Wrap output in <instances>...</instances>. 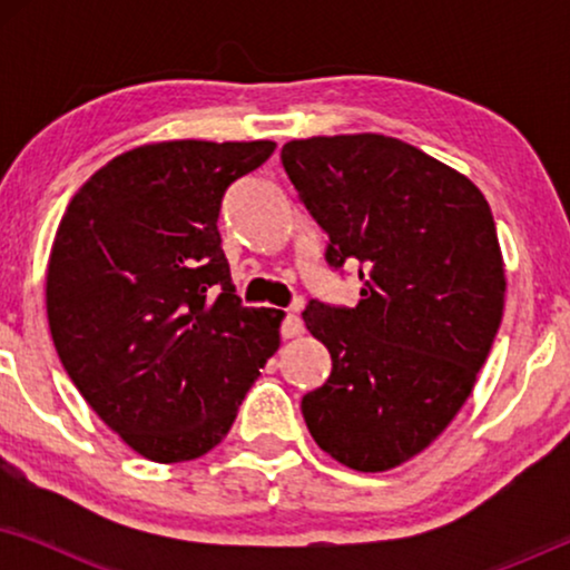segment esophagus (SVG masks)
Segmentation results:
<instances>
[{
	"label": "esophagus",
	"instance_id": "esophagus-1",
	"mask_svg": "<svg viewBox=\"0 0 570 570\" xmlns=\"http://www.w3.org/2000/svg\"><path fill=\"white\" fill-rule=\"evenodd\" d=\"M279 332H283V337H285V340L301 337V334H303V322H301V316L287 314V316L283 318V326H279Z\"/></svg>",
	"mask_w": 570,
	"mask_h": 570
}]
</instances>
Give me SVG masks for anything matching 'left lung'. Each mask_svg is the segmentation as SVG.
Masks as SVG:
<instances>
[{"label":"left lung","instance_id":"1","mask_svg":"<svg viewBox=\"0 0 570 570\" xmlns=\"http://www.w3.org/2000/svg\"><path fill=\"white\" fill-rule=\"evenodd\" d=\"M283 166L330 236L326 264H361V301H311L306 330L332 373L303 396L311 435L357 472L431 446L472 394L503 318L505 269L470 178L384 135L293 139Z\"/></svg>","mask_w":570,"mask_h":570}]
</instances>
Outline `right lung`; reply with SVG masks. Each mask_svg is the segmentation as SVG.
I'll return each mask as SVG.
<instances>
[{
  "mask_svg": "<svg viewBox=\"0 0 570 570\" xmlns=\"http://www.w3.org/2000/svg\"><path fill=\"white\" fill-rule=\"evenodd\" d=\"M275 142L174 139L80 186L46 272L59 361L96 415L150 462L205 456L279 347L277 308H246L217 217Z\"/></svg>",
  "mask_w": 570,
  "mask_h": 570,
  "instance_id": "1",
  "label": "right lung"
}]
</instances>
